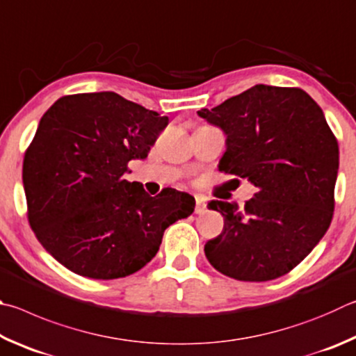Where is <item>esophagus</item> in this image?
Segmentation results:
<instances>
[{"mask_svg":"<svg viewBox=\"0 0 356 356\" xmlns=\"http://www.w3.org/2000/svg\"><path fill=\"white\" fill-rule=\"evenodd\" d=\"M207 213V198L203 195H195V214Z\"/></svg>","mask_w":356,"mask_h":356,"instance_id":"34e87169","label":"esophagus"}]
</instances>
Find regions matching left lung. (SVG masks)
Returning <instances> with one entry per match:
<instances>
[{"instance_id":"8db88e82","label":"left lung","mask_w":356,"mask_h":356,"mask_svg":"<svg viewBox=\"0 0 356 356\" xmlns=\"http://www.w3.org/2000/svg\"><path fill=\"white\" fill-rule=\"evenodd\" d=\"M198 115L227 134L219 170L258 192L244 209L213 200L223 229L204 245L216 270L239 282L286 275L327 233L334 211L338 140L298 87L258 84Z\"/></svg>"}]
</instances>
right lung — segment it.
Returning <instances> with one entry per match:
<instances>
[{"label":"right lung","mask_w":356,"mask_h":356,"mask_svg":"<svg viewBox=\"0 0 356 356\" xmlns=\"http://www.w3.org/2000/svg\"><path fill=\"white\" fill-rule=\"evenodd\" d=\"M167 117L114 92L59 98L24 152L28 220L43 248L81 277L114 280L140 270L165 228L194 213V197L164 188L149 197L128 181Z\"/></svg>","instance_id":"add662e5"}]
</instances>
